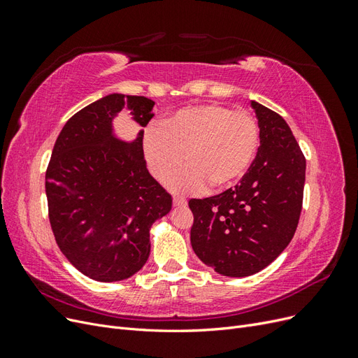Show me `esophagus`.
<instances>
[{
	"instance_id": "1",
	"label": "esophagus",
	"mask_w": 358,
	"mask_h": 358,
	"mask_svg": "<svg viewBox=\"0 0 358 358\" xmlns=\"http://www.w3.org/2000/svg\"><path fill=\"white\" fill-rule=\"evenodd\" d=\"M173 204H175L176 208H183V206H187V200L182 197H173Z\"/></svg>"
}]
</instances>
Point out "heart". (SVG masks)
Instances as JSON below:
<instances>
[{"instance_id":"1","label":"heart","mask_w":358,"mask_h":358,"mask_svg":"<svg viewBox=\"0 0 358 358\" xmlns=\"http://www.w3.org/2000/svg\"><path fill=\"white\" fill-rule=\"evenodd\" d=\"M259 146V128L245 110L209 103L187 107L150 127L142 138L146 166L152 176L167 180L175 192H197L206 187L222 189L241 180Z\"/></svg>"}]
</instances>
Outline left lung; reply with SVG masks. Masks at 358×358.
<instances>
[{"instance_id":"1","label":"left lung","mask_w":358,"mask_h":358,"mask_svg":"<svg viewBox=\"0 0 358 358\" xmlns=\"http://www.w3.org/2000/svg\"><path fill=\"white\" fill-rule=\"evenodd\" d=\"M259 128L255 159L239 185L191 199V245L201 262L230 278L251 276L279 257L296 233L306 159L282 116L251 101Z\"/></svg>"}]
</instances>
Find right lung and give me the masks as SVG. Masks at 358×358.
<instances>
[{"mask_svg": "<svg viewBox=\"0 0 358 358\" xmlns=\"http://www.w3.org/2000/svg\"><path fill=\"white\" fill-rule=\"evenodd\" d=\"M155 101L109 94L62 127L46 171L53 236L80 273L116 282L137 273L150 252V227L171 210V196L150 176L143 129L131 142L116 137L113 119L129 110L146 127Z\"/></svg>", "mask_w": 358, "mask_h": 358, "instance_id": "right-lung-1", "label": "right lung"}]
</instances>
